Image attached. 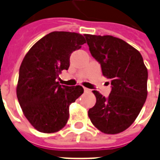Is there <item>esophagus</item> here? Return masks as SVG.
Instances as JSON below:
<instances>
[{"mask_svg": "<svg viewBox=\"0 0 160 160\" xmlns=\"http://www.w3.org/2000/svg\"><path fill=\"white\" fill-rule=\"evenodd\" d=\"M84 92H90V89H88V88H85V87H84Z\"/></svg>", "mask_w": 160, "mask_h": 160, "instance_id": "34e87169", "label": "esophagus"}]
</instances>
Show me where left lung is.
Returning a JSON list of instances; mask_svg holds the SVG:
<instances>
[{
    "mask_svg": "<svg viewBox=\"0 0 160 160\" xmlns=\"http://www.w3.org/2000/svg\"><path fill=\"white\" fill-rule=\"evenodd\" d=\"M84 36L102 76L112 84L108 98L93 90L96 103L88 115L102 133L118 134L134 122L146 100L147 68L140 52L122 39L110 35Z\"/></svg>",
    "mask_w": 160,
    "mask_h": 160,
    "instance_id": "8db88e82",
    "label": "left lung"
}]
</instances>
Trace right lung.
I'll return each instance as SVG.
<instances>
[{"instance_id":"1","label":"right lung","mask_w":160,"mask_h":160,"mask_svg":"<svg viewBox=\"0 0 160 160\" xmlns=\"http://www.w3.org/2000/svg\"><path fill=\"white\" fill-rule=\"evenodd\" d=\"M80 33L55 31L33 45L19 68L16 94L23 113L35 129L54 133L66 126L69 107L83 93L80 85L66 86L57 81L70 67V57L85 43Z\"/></svg>"}]
</instances>
